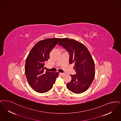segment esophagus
Here are the masks:
<instances>
[{
  "instance_id": "1",
  "label": "esophagus",
  "mask_w": 121,
  "mask_h": 121,
  "mask_svg": "<svg viewBox=\"0 0 121 121\" xmlns=\"http://www.w3.org/2000/svg\"><path fill=\"white\" fill-rule=\"evenodd\" d=\"M60 74H61V75H64V74H65V73H60Z\"/></svg>"
}]
</instances>
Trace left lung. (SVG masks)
<instances>
[{"instance_id":"obj_1","label":"left lung","mask_w":121,"mask_h":121,"mask_svg":"<svg viewBox=\"0 0 121 121\" xmlns=\"http://www.w3.org/2000/svg\"><path fill=\"white\" fill-rule=\"evenodd\" d=\"M68 52L69 63H73L76 74L70 75L71 80L67 88L74 94H80L88 89L95 76V63L86 47L74 40L62 38L58 43Z\"/></svg>"}]
</instances>
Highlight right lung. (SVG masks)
I'll return each instance as SVG.
<instances>
[{"label": "right lung", "instance_id": "obj_1", "mask_svg": "<svg viewBox=\"0 0 121 121\" xmlns=\"http://www.w3.org/2000/svg\"><path fill=\"white\" fill-rule=\"evenodd\" d=\"M60 38L46 39L37 42L29 53L25 63V73L28 84L39 93L52 89L59 72L44 71V65L50 58V53Z\"/></svg>", "mask_w": 121, "mask_h": 121}]
</instances>
